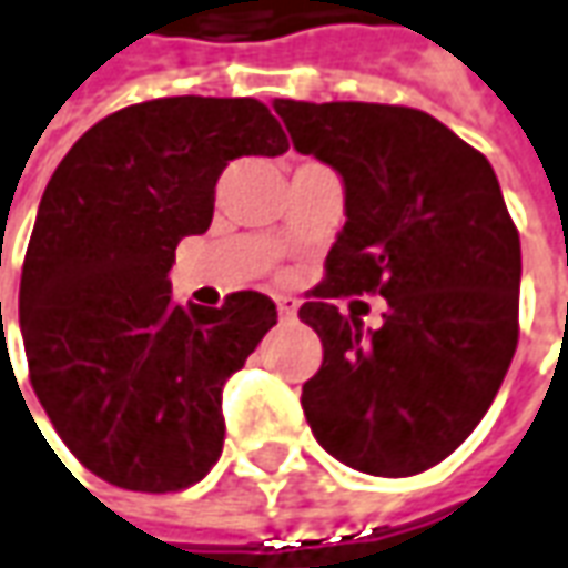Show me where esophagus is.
<instances>
[{"label": "esophagus", "instance_id": "34e87169", "mask_svg": "<svg viewBox=\"0 0 568 568\" xmlns=\"http://www.w3.org/2000/svg\"><path fill=\"white\" fill-rule=\"evenodd\" d=\"M276 311H280L283 321H292L298 314V302L292 295H276Z\"/></svg>", "mask_w": 568, "mask_h": 568}]
</instances>
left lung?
I'll use <instances>...</instances> for the list:
<instances>
[{
  "instance_id": "obj_1",
  "label": "left lung",
  "mask_w": 568,
  "mask_h": 568,
  "mask_svg": "<svg viewBox=\"0 0 568 568\" xmlns=\"http://www.w3.org/2000/svg\"><path fill=\"white\" fill-rule=\"evenodd\" d=\"M273 109L298 153L343 175L345 225L298 317L323 343L302 386L329 456L377 478L427 471L487 415L518 343L521 245L487 156L434 115L383 103ZM383 294L377 331L343 294Z\"/></svg>"
}]
</instances>
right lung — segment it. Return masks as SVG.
<instances>
[{
    "instance_id": "add662e5",
    "label": "right lung",
    "mask_w": 568,
    "mask_h": 568,
    "mask_svg": "<svg viewBox=\"0 0 568 568\" xmlns=\"http://www.w3.org/2000/svg\"><path fill=\"white\" fill-rule=\"evenodd\" d=\"M285 150L251 97H163L97 122L52 172L18 321L33 393L97 478L169 494L220 459L223 386L276 304L232 292L223 307H182L169 270L179 242L210 229L223 169Z\"/></svg>"
}]
</instances>
